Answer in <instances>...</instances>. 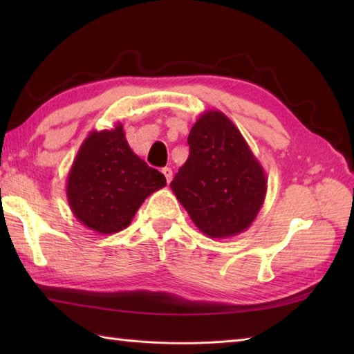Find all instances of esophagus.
I'll list each match as a JSON object with an SVG mask.
<instances>
[{
	"instance_id": "esophagus-1",
	"label": "esophagus",
	"mask_w": 354,
	"mask_h": 354,
	"mask_svg": "<svg viewBox=\"0 0 354 354\" xmlns=\"http://www.w3.org/2000/svg\"><path fill=\"white\" fill-rule=\"evenodd\" d=\"M161 171H162V175L165 176V181L170 183V181H171V176H173L171 169H170V167H164Z\"/></svg>"
}]
</instances>
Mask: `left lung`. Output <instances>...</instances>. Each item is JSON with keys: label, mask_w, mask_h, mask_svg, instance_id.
Listing matches in <instances>:
<instances>
[{"label": "left lung", "mask_w": 354, "mask_h": 354, "mask_svg": "<svg viewBox=\"0 0 354 354\" xmlns=\"http://www.w3.org/2000/svg\"><path fill=\"white\" fill-rule=\"evenodd\" d=\"M190 155L170 183L193 223L212 239L251 227L266 198L268 179L237 126L209 109L193 124Z\"/></svg>", "instance_id": "left-lung-1"}]
</instances>
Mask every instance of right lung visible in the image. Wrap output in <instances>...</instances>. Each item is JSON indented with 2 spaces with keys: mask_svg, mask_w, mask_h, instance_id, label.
<instances>
[{
  "mask_svg": "<svg viewBox=\"0 0 354 354\" xmlns=\"http://www.w3.org/2000/svg\"><path fill=\"white\" fill-rule=\"evenodd\" d=\"M162 173L132 152L122 123L93 131L82 142L66 176V199L74 217L99 234L129 227L153 192L162 189Z\"/></svg>",
  "mask_w": 354,
  "mask_h": 354,
  "instance_id": "right-lung-1",
  "label": "right lung"
}]
</instances>
